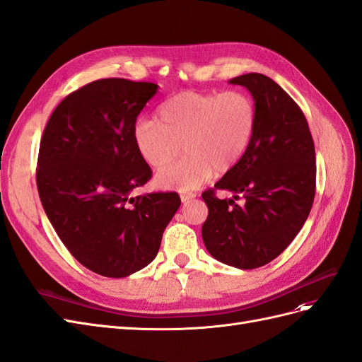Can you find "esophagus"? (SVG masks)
I'll use <instances>...</instances> for the list:
<instances>
[{
    "label": "esophagus",
    "mask_w": 362,
    "mask_h": 362,
    "mask_svg": "<svg viewBox=\"0 0 362 362\" xmlns=\"http://www.w3.org/2000/svg\"><path fill=\"white\" fill-rule=\"evenodd\" d=\"M195 197L194 192H180V200L182 203H187Z\"/></svg>",
    "instance_id": "1"
}]
</instances>
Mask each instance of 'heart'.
Masks as SVG:
<instances>
[{
  "instance_id": "b5f03b06",
  "label": "heart",
  "mask_w": 362,
  "mask_h": 362,
  "mask_svg": "<svg viewBox=\"0 0 362 362\" xmlns=\"http://www.w3.org/2000/svg\"><path fill=\"white\" fill-rule=\"evenodd\" d=\"M255 130L256 106L245 92L183 90L162 103L158 121L138 119L132 135L142 160L160 168L154 177L158 187L188 191L208 182L215 170H232L249 148ZM180 148L187 154L165 168Z\"/></svg>"
}]
</instances>
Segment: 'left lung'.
Returning <instances> with one entry per match:
<instances>
[{"label":"left lung","instance_id":"left-lung-1","mask_svg":"<svg viewBox=\"0 0 362 362\" xmlns=\"http://www.w3.org/2000/svg\"><path fill=\"white\" fill-rule=\"evenodd\" d=\"M249 89L256 106L255 136L243 159L215 189L243 193L240 206L214 189L202 197L208 218L206 250L226 265L252 270L272 262L300 232L315 195V150L303 112L274 80L257 72L229 80Z\"/></svg>","mask_w":362,"mask_h":362}]
</instances>
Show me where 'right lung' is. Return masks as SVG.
Wrapping results in <instances>:
<instances>
[{"instance_id":"right-lung-1","label":"right lung","mask_w":362,"mask_h":362,"mask_svg":"<svg viewBox=\"0 0 362 362\" xmlns=\"http://www.w3.org/2000/svg\"><path fill=\"white\" fill-rule=\"evenodd\" d=\"M158 88L92 81L60 103L40 139L36 183L44 211L69 253L101 276L147 267L180 206L175 192L132 195L151 177L132 132Z\"/></svg>"}]
</instances>
